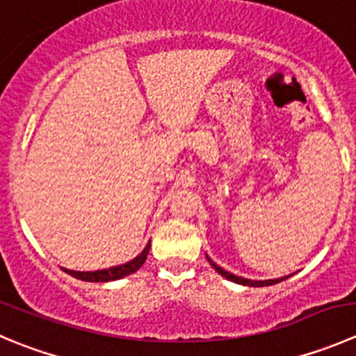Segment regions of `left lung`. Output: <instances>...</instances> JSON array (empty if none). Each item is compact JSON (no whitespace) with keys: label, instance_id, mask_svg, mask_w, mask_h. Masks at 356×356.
Wrapping results in <instances>:
<instances>
[{"label":"left lung","instance_id":"obj_1","mask_svg":"<svg viewBox=\"0 0 356 356\" xmlns=\"http://www.w3.org/2000/svg\"><path fill=\"white\" fill-rule=\"evenodd\" d=\"M207 259H209V257H207ZM209 262H210V266H212L213 270H216L217 273H219V275H222L224 278H227V280L234 282V284H240V285H248V287H264V285H275V284H278V282H282V280H285V278H289V277H284V278H277V280H264V282H257V280H247V278L236 277V275H233V273H229V271L222 270V268H220V266H217L216 262L212 261V259H209Z\"/></svg>","mask_w":356,"mask_h":356}]
</instances>
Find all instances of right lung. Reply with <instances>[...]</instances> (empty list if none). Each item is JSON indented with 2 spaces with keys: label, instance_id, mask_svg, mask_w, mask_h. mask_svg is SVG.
<instances>
[{
  "label": "right lung",
  "instance_id": "right-lung-1",
  "mask_svg": "<svg viewBox=\"0 0 356 356\" xmlns=\"http://www.w3.org/2000/svg\"><path fill=\"white\" fill-rule=\"evenodd\" d=\"M149 247L151 241L146 245L143 252L137 255L136 259H132L130 262L122 266H115V268H109V270H99V271H72V270H64L65 273L71 275V277L79 278V280L85 282H113V280H120V278L127 277V275H132L139 270L140 266L144 264L146 261L147 254H149Z\"/></svg>",
  "mask_w": 356,
  "mask_h": 356
}]
</instances>
